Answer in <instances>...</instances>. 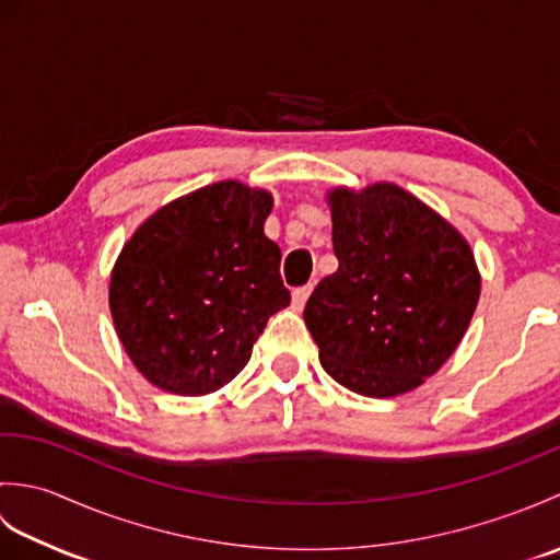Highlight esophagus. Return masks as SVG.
Listing matches in <instances>:
<instances>
[{"label":"esophagus","mask_w":560,"mask_h":560,"mask_svg":"<svg viewBox=\"0 0 560 560\" xmlns=\"http://www.w3.org/2000/svg\"><path fill=\"white\" fill-rule=\"evenodd\" d=\"M311 291H313V283H307V287H301V289H295V291H293V295H291V305H293V311H303V307H305V301H307V295H311Z\"/></svg>","instance_id":"esophagus-1"}]
</instances>
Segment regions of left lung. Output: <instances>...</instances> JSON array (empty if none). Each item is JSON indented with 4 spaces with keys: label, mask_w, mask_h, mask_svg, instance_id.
Listing matches in <instances>:
<instances>
[{
    "label": "left lung",
    "mask_w": 560,
    "mask_h": 560,
    "mask_svg": "<svg viewBox=\"0 0 560 560\" xmlns=\"http://www.w3.org/2000/svg\"><path fill=\"white\" fill-rule=\"evenodd\" d=\"M339 269L303 311L339 385L387 399L435 375L467 331L481 273L464 235L395 183L327 192Z\"/></svg>",
    "instance_id": "1"
}]
</instances>
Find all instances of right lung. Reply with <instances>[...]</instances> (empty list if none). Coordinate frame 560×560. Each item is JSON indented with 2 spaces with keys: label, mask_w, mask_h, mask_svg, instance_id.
Here are the masks:
<instances>
[{
  "label": "right lung",
  "mask_w": 560,
  "mask_h": 560,
  "mask_svg": "<svg viewBox=\"0 0 560 560\" xmlns=\"http://www.w3.org/2000/svg\"><path fill=\"white\" fill-rule=\"evenodd\" d=\"M267 189L221 180L153 211L110 273L115 331L137 371L201 397L243 371L267 319L291 303L265 235Z\"/></svg>",
  "instance_id": "obj_1"
}]
</instances>
